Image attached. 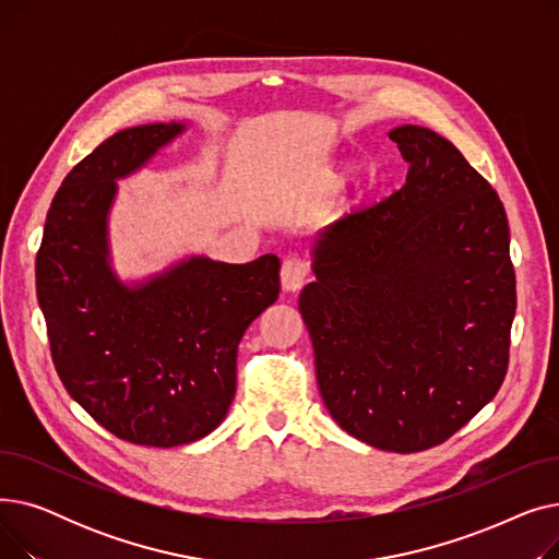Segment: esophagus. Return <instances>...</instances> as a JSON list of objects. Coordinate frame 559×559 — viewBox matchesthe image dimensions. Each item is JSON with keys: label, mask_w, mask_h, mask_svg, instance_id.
Here are the masks:
<instances>
[{"label": "esophagus", "mask_w": 559, "mask_h": 559, "mask_svg": "<svg viewBox=\"0 0 559 559\" xmlns=\"http://www.w3.org/2000/svg\"><path fill=\"white\" fill-rule=\"evenodd\" d=\"M308 281V264L297 258V255H289L283 260V267H281V285L285 292H297L304 287V283Z\"/></svg>", "instance_id": "34e87169"}]
</instances>
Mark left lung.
I'll return each mask as SVG.
<instances>
[{
  "mask_svg": "<svg viewBox=\"0 0 559 559\" xmlns=\"http://www.w3.org/2000/svg\"><path fill=\"white\" fill-rule=\"evenodd\" d=\"M405 186L312 242L299 297L331 417L380 451L447 442L503 385L516 278L496 190L439 133L390 131Z\"/></svg>",
  "mask_w": 559,
  "mask_h": 559,
  "instance_id": "obj_1",
  "label": "left lung"
}]
</instances>
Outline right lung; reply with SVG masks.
Returning a JSON list of instances; mask_svg holds the SVG:
<instances>
[{
  "mask_svg": "<svg viewBox=\"0 0 559 559\" xmlns=\"http://www.w3.org/2000/svg\"><path fill=\"white\" fill-rule=\"evenodd\" d=\"M186 131L142 124L104 140L58 188L36 255V292L68 394L115 437L171 449L226 417L238 344L281 292L274 253L247 264L190 255L127 285L110 264L117 179Z\"/></svg>",
  "mask_w": 559,
  "mask_h": 559,
  "instance_id": "add662e5",
  "label": "right lung"
}]
</instances>
